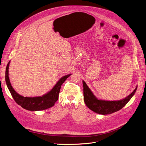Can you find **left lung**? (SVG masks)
<instances>
[{
    "instance_id": "left-lung-1",
    "label": "left lung",
    "mask_w": 146,
    "mask_h": 146,
    "mask_svg": "<svg viewBox=\"0 0 146 146\" xmlns=\"http://www.w3.org/2000/svg\"><path fill=\"white\" fill-rule=\"evenodd\" d=\"M82 83L84 100L85 104L94 112L102 115L112 114L121 110L132 98L137 88V87H136L129 96L123 100L119 101H104L97 99L94 96L86 83L84 81Z\"/></svg>"
}]
</instances>
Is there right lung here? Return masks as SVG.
Returning a JSON list of instances; mask_svg holds the SVG:
<instances>
[{"label":"right lung","mask_w":146,"mask_h":146,"mask_svg":"<svg viewBox=\"0 0 146 146\" xmlns=\"http://www.w3.org/2000/svg\"><path fill=\"white\" fill-rule=\"evenodd\" d=\"M9 63L10 62H9L7 65L5 73V80L7 88L16 103L23 108L29 111L44 110L54 106L58 99L62 84L71 75H66L62 77L52 90L42 97H24L17 93L12 87L8 75Z\"/></svg>","instance_id":"right-lung-1"}]
</instances>
